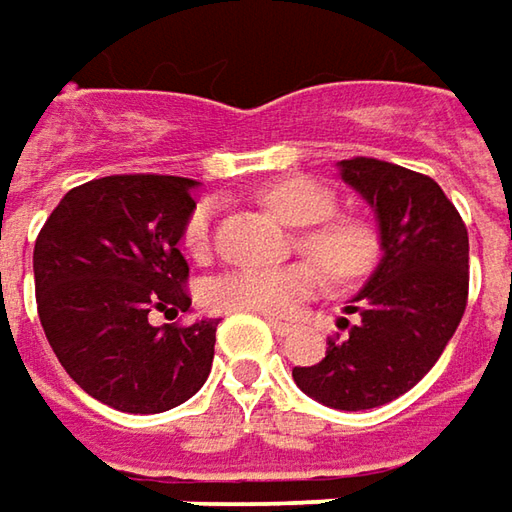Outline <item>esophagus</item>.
Segmentation results:
<instances>
[{
	"label": "esophagus",
	"instance_id": "1",
	"mask_svg": "<svg viewBox=\"0 0 512 512\" xmlns=\"http://www.w3.org/2000/svg\"><path fill=\"white\" fill-rule=\"evenodd\" d=\"M270 327H273V333H276V336H287V333H293V325L279 322V319H270Z\"/></svg>",
	"mask_w": 512,
	"mask_h": 512
}]
</instances>
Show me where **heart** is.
Returning <instances> with one entry per match:
<instances>
[{"label":"heart","mask_w":512,"mask_h":512,"mask_svg":"<svg viewBox=\"0 0 512 512\" xmlns=\"http://www.w3.org/2000/svg\"><path fill=\"white\" fill-rule=\"evenodd\" d=\"M262 205L282 222L299 230V247L316 259L336 285H350L367 276L379 262V233L367 219L336 216V196L305 176H290L259 190ZM213 202L190 210L182 242L187 253L205 259L213 242ZM322 285L313 262L282 267H236L210 276L202 287L207 307L222 313H259L267 319H287Z\"/></svg>","instance_id":"b5f03b06"}]
</instances>
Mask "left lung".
<instances>
[{"instance_id":"obj_1","label":"left lung","mask_w":512,"mask_h":512,"mask_svg":"<svg viewBox=\"0 0 512 512\" xmlns=\"http://www.w3.org/2000/svg\"><path fill=\"white\" fill-rule=\"evenodd\" d=\"M339 173L373 207L382 262L347 302L359 313L344 339H327L319 364L293 367L310 399L370 410L399 399L439 362L467 307V227L430 176L382 159H342Z\"/></svg>"}]
</instances>
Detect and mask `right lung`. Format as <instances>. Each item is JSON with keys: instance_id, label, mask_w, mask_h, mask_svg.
<instances>
[{"instance_id": "add662e5", "label": "right lung", "mask_w": 512, "mask_h": 512, "mask_svg": "<svg viewBox=\"0 0 512 512\" xmlns=\"http://www.w3.org/2000/svg\"><path fill=\"white\" fill-rule=\"evenodd\" d=\"M193 179L125 173L73 187L33 245L36 307L65 373L122 413H165L207 382L219 319L153 327L187 313L179 239Z\"/></svg>"}]
</instances>
